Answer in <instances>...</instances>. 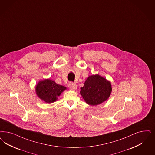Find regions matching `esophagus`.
I'll list each match as a JSON object with an SVG mask.
<instances>
[{"label":"esophagus","mask_w":155,"mask_h":155,"mask_svg":"<svg viewBox=\"0 0 155 155\" xmlns=\"http://www.w3.org/2000/svg\"><path fill=\"white\" fill-rule=\"evenodd\" d=\"M69 87L70 89H71L73 91H75L77 89V85L75 84L74 83L71 82L69 84Z\"/></svg>","instance_id":"obj_1"}]
</instances>
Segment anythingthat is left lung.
I'll return each mask as SVG.
<instances>
[{
  "label": "left lung",
  "mask_w": 155,
  "mask_h": 155,
  "mask_svg": "<svg viewBox=\"0 0 155 155\" xmlns=\"http://www.w3.org/2000/svg\"><path fill=\"white\" fill-rule=\"evenodd\" d=\"M111 91L110 82L99 75H93L85 81L84 85L81 88L80 93L87 104L97 105L106 101Z\"/></svg>",
  "instance_id": "left-lung-1"
}]
</instances>
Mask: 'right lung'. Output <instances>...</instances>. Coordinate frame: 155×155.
I'll return each mask as SVG.
<instances>
[{"mask_svg": "<svg viewBox=\"0 0 155 155\" xmlns=\"http://www.w3.org/2000/svg\"><path fill=\"white\" fill-rule=\"evenodd\" d=\"M35 89L38 96L41 100L48 103H52L56 101L57 97L59 96L66 87L57 84L53 81L45 80L40 81Z\"/></svg>", "mask_w": 155, "mask_h": 155, "instance_id": "right-lung-1", "label": "right lung"}]
</instances>
